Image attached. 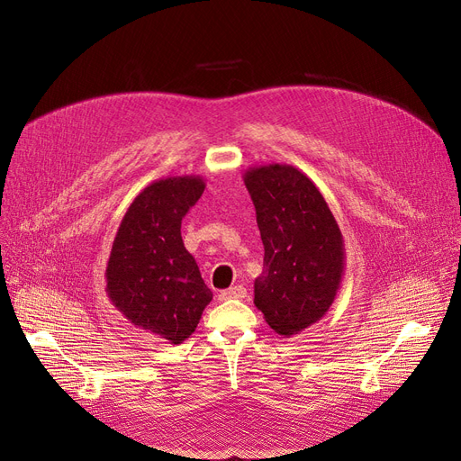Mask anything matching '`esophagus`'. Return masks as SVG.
I'll return each mask as SVG.
<instances>
[{
	"label": "esophagus",
	"mask_w": 461,
	"mask_h": 461,
	"mask_svg": "<svg viewBox=\"0 0 461 461\" xmlns=\"http://www.w3.org/2000/svg\"><path fill=\"white\" fill-rule=\"evenodd\" d=\"M244 296H247V289H244L242 285H235V287L221 293V300H242Z\"/></svg>",
	"instance_id": "34e87169"
}]
</instances>
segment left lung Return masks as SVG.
Segmentation results:
<instances>
[{
  "instance_id": "8db88e82",
  "label": "left lung",
  "mask_w": 461,
  "mask_h": 461,
  "mask_svg": "<svg viewBox=\"0 0 461 461\" xmlns=\"http://www.w3.org/2000/svg\"><path fill=\"white\" fill-rule=\"evenodd\" d=\"M265 247L254 302L268 326L294 335L331 305L343 274V237L310 177L289 165L244 174Z\"/></svg>"
}]
</instances>
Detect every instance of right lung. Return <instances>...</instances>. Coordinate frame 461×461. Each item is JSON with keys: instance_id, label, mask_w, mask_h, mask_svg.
Returning <instances> with one entry per match:
<instances>
[{"instance_id": "add662e5", "label": "right lung", "mask_w": 461, "mask_h": 461, "mask_svg": "<svg viewBox=\"0 0 461 461\" xmlns=\"http://www.w3.org/2000/svg\"><path fill=\"white\" fill-rule=\"evenodd\" d=\"M203 189L200 177L189 176L146 187L118 228L105 272L116 308L174 345L196 330L212 298L181 239V221Z\"/></svg>"}]
</instances>
